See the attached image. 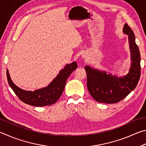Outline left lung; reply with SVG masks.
<instances>
[{
	"label": "left lung",
	"instance_id": "1",
	"mask_svg": "<svg viewBox=\"0 0 146 146\" xmlns=\"http://www.w3.org/2000/svg\"><path fill=\"white\" fill-rule=\"evenodd\" d=\"M125 34L129 35L131 54V67L124 77L118 78L106 72L86 66L87 73V86L91 95L96 101L101 103L115 104L120 102L129 95L137 86L140 77V55L135 34L131 28L125 24L123 28Z\"/></svg>",
	"mask_w": 146,
	"mask_h": 146
}]
</instances>
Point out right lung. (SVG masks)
Listing matches in <instances>:
<instances>
[{"instance_id":"add662e5","label":"right lung","mask_w":146,"mask_h":146,"mask_svg":"<svg viewBox=\"0 0 146 146\" xmlns=\"http://www.w3.org/2000/svg\"><path fill=\"white\" fill-rule=\"evenodd\" d=\"M76 68V62L67 64L48 86L34 91H25L18 88L12 82L8 70L6 74L9 85L20 100L30 106L42 107L53 104L58 100L63 93L68 78Z\"/></svg>"}]
</instances>
